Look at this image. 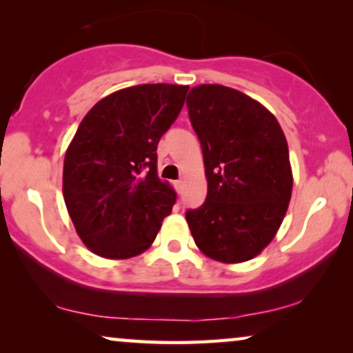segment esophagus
<instances>
[{"label": "esophagus", "mask_w": 353, "mask_h": 353, "mask_svg": "<svg viewBox=\"0 0 353 353\" xmlns=\"http://www.w3.org/2000/svg\"><path fill=\"white\" fill-rule=\"evenodd\" d=\"M174 187H176L177 194H181L182 189H184V181H176V182H174Z\"/></svg>", "instance_id": "obj_1"}]
</instances>
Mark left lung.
Returning <instances> with one entry per match:
<instances>
[{"instance_id":"1","label":"left lung","mask_w":353,"mask_h":353,"mask_svg":"<svg viewBox=\"0 0 353 353\" xmlns=\"http://www.w3.org/2000/svg\"><path fill=\"white\" fill-rule=\"evenodd\" d=\"M187 108L208 181L205 203L185 213L192 237L216 261L252 260L274 239L292 195L288 140L261 103L234 88L194 87Z\"/></svg>"}]
</instances>
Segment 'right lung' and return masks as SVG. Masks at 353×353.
Returning <instances> with one entry per match:
<instances>
[{
	"label": "right lung",
	"instance_id": "1",
	"mask_svg": "<svg viewBox=\"0 0 353 353\" xmlns=\"http://www.w3.org/2000/svg\"><path fill=\"white\" fill-rule=\"evenodd\" d=\"M187 85L122 88L83 117L64 157L63 194L75 231L111 260L152 245L176 192L158 177L157 148L184 106Z\"/></svg>",
	"mask_w": 353,
	"mask_h": 353
}]
</instances>
